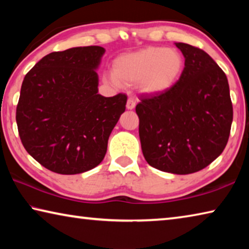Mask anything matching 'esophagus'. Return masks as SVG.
Instances as JSON below:
<instances>
[{
	"label": "esophagus",
	"instance_id": "1",
	"mask_svg": "<svg viewBox=\"0 0 249 249\" xmlns=\"http://www.w3.org/2000/svg\"><path fill=\"white\" fill-rule=\"evenodd\" d=\"M135 105H136V102H135L134 99L129 98L127 100V103H126V107H127V109H133L135 107Z\"/></svg>",
	"mask_w": 249,
	"mask_h": 249
}]
</instances>
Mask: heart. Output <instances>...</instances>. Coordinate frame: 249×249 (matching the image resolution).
Segmentation results:
<instances>
[{
    "mask_svg": "<svg viewBox=\"0 0 249 249\" xmlns=\"http://www.w3.org/2000/svg\"><path fill=\"white\" fill-rule=\"evenodd\" d=\"M183 69L184 59L178 50L151 46L116 58L109 82L115 86L138 83L145 93L159 94L175 86Z\"/></svg>",
    "mask_w": 249,
    "mask_h": 249,
    "instance_id": "b5f03b06",
    "label": "heart"
}]
</instances>
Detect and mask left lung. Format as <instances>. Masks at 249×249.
I'll return each mask as SVG.
<instances>
[{"label": "left lung", "instance_id": "8db88e82", "mask_svg": "<svg viewBox=\"0 0 249 249\" xmlns=\"http://www.w3.org/2000/svg\"><path fill=\"white\" fill-rule=\"evenodd\" d=\"M184 56L178 81L163 93L141 95L136 105L146 161L189 175L208 167L229 142L233 122L227 78L204 50L177 43Z\"/></svg>", "mask_w": 249, "mask_h": 249}]
</instances>
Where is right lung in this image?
<instances>
[{"mask_svg":"<svg viewBox=\"0 0 249 249\" xmlns=\"http://www.w3.org/2000/svg\"><path fill=\"white\" fill-rule=\"evenodd\" d=\"M104 48L87 46L53 52L25 75L16 107L24 148L41 166L77 175L102 161L127 96L98 94Z\"/></svg>","mask_w":249,"mask_h":249,"instance_id":"add662e5","label":"right lung"}]
</instances>
